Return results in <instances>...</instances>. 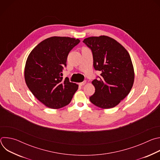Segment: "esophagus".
I'll list each match as a JSON object with an SVG mask.
<instances>
[{
	"instance_id": "esophagus-1",
	"label": "esophagus",
	"mask_w": 160,
	"mask_h": 160,
	"mask_svg": "<svg viewBox=\"0 0 160 160\" xmlns=\"http://www.w3.org/2000/svg\"><path fill=\"white\" fill-rule=\"evenodd\" d=\"M85 83H86V81H83V82H82L79 83V85H80V86H83V85H84Z\"/></svg>"
}]
</instances>
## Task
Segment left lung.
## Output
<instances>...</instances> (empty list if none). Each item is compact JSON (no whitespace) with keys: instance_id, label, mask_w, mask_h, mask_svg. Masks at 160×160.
<instances>
[{"instance_id":"left-lung-1","label":"left lung","mask_w":160,"mask_h":160,"mask_svg":"<svg viewBox=\"0 0 160 160\" xmlns=\"http://www.w3.org/2000/svg\"><path fill=\"white\" fill-rule=\"evenodd\" d=\"M92 52L94 67L101 72L92 82L94 94L92 104L102 109L117 106L130 92L134 82V70L130 56L125 48L108 36L90 37L83 41Z\"/></svg>"}]
</instances>
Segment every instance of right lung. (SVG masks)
I'll return each mask as SVG.
<instances>
[{
  "instance_id": "obj_1",
  "label": "right lung",
  "mask_w": 160,
  "mask_h": 160,
  "mask_svg": "<svg viewBox=\"0 0 160 160\" xmlns=\"http://www.w3.org/2000/svg\"><path fill=\"white\" fill-rule=\"evenodd\" d=\"M79 39L52 37L31 51L25 68V80L33 96L45 106L59 109L69 104L78 85L61 76L70 51Z\"/></svg>"
}]
</instances>
